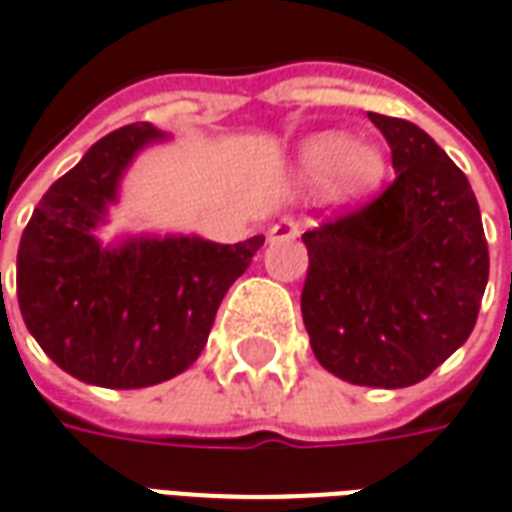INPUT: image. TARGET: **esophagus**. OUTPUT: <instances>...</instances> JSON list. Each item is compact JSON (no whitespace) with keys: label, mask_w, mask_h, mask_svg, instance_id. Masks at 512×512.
<instances>
[{"label":"esophagus","mask_w":512,"mask_h":512,"mask_svg":"<svg viewBox=\"0 0 512 512\" xmlns=\"http://www.w3.org/2000/svg\"><path fill=\"white\" fill-rule=\"evenodd\" d=\"M300 234V223L295 217H281L278 223L270 226V242H284V239H295Z\"/></svg>","instance_id":"34e87169"}]
</instances>
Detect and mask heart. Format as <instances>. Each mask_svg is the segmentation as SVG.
I'll return each mask as SVG.
<instances>
[{
    "mask_svg": "<svg viewBox=\"0 0 512 512\" xmlns=\"http://www.w3.org/2000/svg\"><path fill=\"white\" fill-rule=\"evenodd\" d=\"M303 173L322 187L333 201H355L372 192L383 179V157L364 140H336L322 134L303 148Z\"/></svg>",
    "mask_w": 512,
    "mask_h": 512,
    "instance_id": "1",
    "label": "heart"
}]
</instances>
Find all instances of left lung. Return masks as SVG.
Masks as SVG:
<instances>
[{
    "label": "left lung",
    "instance_id": "1",
    "mask_svg": "<svg viewBox=\"0 0 512 512\" xmlns=\"http://www.w3.org/2000/svg\"><path fill=\"white\" fill-rule=\"evenodd\" d=\"M397 176L358 209L303 234L311 350L355 386L424 380L469 339L488 242L466 173L416 123L375 115Z\"/></svg>",
    "mask_w": 512,
    "mask_h": 512
}]
</instances>
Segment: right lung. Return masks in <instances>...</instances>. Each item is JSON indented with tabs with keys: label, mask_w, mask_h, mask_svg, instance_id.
I'll return each mask as SVG.
<instances>
[{
	"label": "right lung",
	"mask_w": 512,
	"mask_h": 512,
	"mask_svg": "<svg viewBox=\"0 0 512 512\" xmlns=\"http://www.w3.org/2000/svg\"><path fill=\"white\" fill-rule=\"evenodd\" d=\"M154 137L151 123L101 137L46 190L18 245V308L35 342L68 375L104 389H143L184 372L228 286L264 245L259 234L237 245L170 237L101 248L90 231L129 159Z\"/></svg>",
	"instance_id": "right-lung-1"
}]
</instances>
